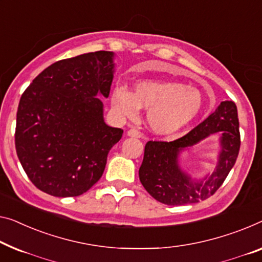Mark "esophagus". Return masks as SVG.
Segmentation results:
<instances>
[{"mask_svg":"<svg viewBox=\"0 0 262 262\" xmlns=\"http://www.w3.org/2000/svg\"><path fill=\"white\" fill-rule=\"evenodd\" d=\"M127 135L130 136V138H141V134H140V132H138L136 129H129L127 132Z\"/></svg>","mask_w":262,"mask_h":262,"instance_id":"34e87169","label":"esophagus"}]
</instances>
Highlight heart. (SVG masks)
<instances>
[{"instance_id": "obj_1", "label": "heart", "mask_w": 262, "mask_h": 262, "mask_svg": "<svg viewBox=\"0 0 262 262\" xmlns=\"http://www.w3.org/2000/svg\"><path fill=\"white\" fill-rule=\"evenodd\" d=\"M112 104L119 115L133 119L139 108L147 109L146 121L156 135H171L188 126L204 107V99L196 88L174 81L144 80L133 92L116 88Z\"/></svg>"}]
</instances>
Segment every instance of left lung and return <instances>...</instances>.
Listing matches in <instances>:
<instances>
[{
    "label": "left lung",
    "mask_w": 262,
    "mask_h": 262,
    "mask_svg": "<svg viewBox=\"0 0 262 262\" xmlns=\"http://www.w3.org/2000/svg\"><path fill=\"white\" fill-rule=\"evenodd\" d=\"M212 135L219 136L218 162L212 172L193 179L181 167V155ZM240 149L237 109L224 101L213 114L188 134L171 142L148 141L139 177L144 189L155 200L169 206L196 204L213 195L222 185Z\"/></svg>",
    "instance_id": "8db88e82"
}]
</instances>
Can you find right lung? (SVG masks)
Segmentation results:
<instances>
[{"label":"right lung","instance_id":"add662e5","mask_svg":"<svg viewBox=\"0 0 262 262\" xmlns=\"http://www.w3.org/2000/svg\"><path fill=\"white\" fill-rule=\"evenodd\" d=\"M113 52L57 61L22 94L15 147L30 181L57 198L77 196L102 177L123 130L106 124L103 103L115 73Z\"/></svg>","mask_w":262,"mask_h":262}]
</instances>
